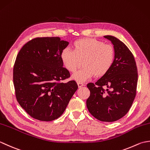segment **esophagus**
I'll use <instances>...</instances> for the list:
<instances>
[{"label":"esophagus","mask_w":150,"mask_h":150,"mask_svg":"<svg viewBox=\"0 0 150 150\" xmlns=\"http://www.w3.org/2000/svg\"><path fill=\"white\" fill-rule=\"evenodd\" d=\"M77 84H78L79 88H81L82 86H84V84L82 83V82H77Z\"/></svg>","instance_id":"obj_1"}]
</instances>
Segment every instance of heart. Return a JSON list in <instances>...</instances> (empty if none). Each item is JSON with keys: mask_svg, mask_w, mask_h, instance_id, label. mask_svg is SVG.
Returning a JSON list of instances; mask_svg holds the SVG:
<instances>
[{"mask_svg": "<svg viewBox=\"0 0 150 150\" xmlns=\"http://www.w3.org/2000/svg\"><path fill=\"white\" fill-rule=\"evenodd\" d=\"M72 49H63L60 59L65 68L72 73L76 71L82 61L83 68L73 75V79L77 82H86L95 75L103 77L113 64V47L103 41L91 38L79 39L73 43Z\"/></svg>", "mask_w": 150, "mask_h": 150, "instance_id": "1", "label": "heart"}]
</instances>
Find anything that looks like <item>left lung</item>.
<instances>
[{
    "mask_svg": "<svg viewBox=\"0 0 150 150\" xmlns=\"http://www.w3.org/2000/svg\"><path fill=\"white\" fill-rule=\"evenodd\" d=\"M113 44L115 60L110 70L95 83H88L90 113L103 122H114L128 112L137 92L138 73L132 53L117 38L104 36Z\"/></svg>",
    "mask_w": 150,
    "mask_h": 150,
    "instance_id": "1",
    "label": "left lung"
}]
</instances>
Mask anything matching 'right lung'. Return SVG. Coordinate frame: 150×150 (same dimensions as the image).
<instances>
[{
  "instance_id": "add662e5",
  "label": "right lung",
  "mask_w": 150,
  "mask_h": 150,
  "mask_svg": "<svg viewBox=\"0 0 150 150\" xmlns=\"http://www.w3.org/2000/svg\"><path fill=\"white\" fill-rule=\"evenodd\" d=\"M69 42L60 37H37L19 51L13 66V84L18 104L41 121L58 119L77 91L75 81L63 68L60 53Z\"/></svg>"
}]
</instances>
